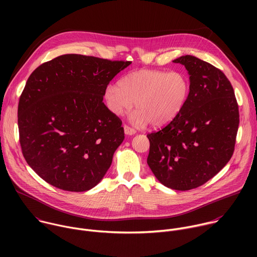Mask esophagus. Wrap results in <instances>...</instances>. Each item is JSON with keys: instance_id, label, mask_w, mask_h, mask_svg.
I'll list each match as a JSON object with an SVG mask.
<instances>
[{"instance_id": "esophagus-1", "label": "esophagus", "mask_w": 257, "mask_h": 257, "mask_svg": "<svg viewBox=\"0 0 257 257\" xmlns=\"http://www.w3.org/2000/svg\"><path fill=\"white\" fill-rule=\"evenodd\" d=\"M124 132H125V134H127V135H133V134L136 133L135 129L131 128V127L128 126V125H124Z\"/></svg>"}]
</instances>
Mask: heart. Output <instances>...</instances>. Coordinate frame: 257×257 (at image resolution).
Returning <instances> with one entry per match:
<instances>
[{
  "label": "heart",
  "mask_w": 257,
  "mask_h": 257,
  "mask_svg": "<svg viewBox=\"0 0 257 257\" xmlns=\"http://www.w3.org/2000/svg\"><path fill=\"white\" fill-rule=\"evenodd\" d=\"M190 92V81L180 71L139 70L108 84L103 98L109 111L121 116L133 107L131 121L139 126L151 123L160 128L171 124L184 109Z\"/></svg>",
  "instance_id": "1"
}]
</instances>
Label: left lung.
<instances>
[{
    "instance_id": "1",
    "label": "left lung",
    "mask_w": 257,
    "mask_h": 257,
    "mask_svg": "<svg viewBox=\"0 0 257 257\" xmlns=\"http://www.w3.org/2000/svg\"><path fill=\"white\" fill-rule=\"evenodd\" d=\"M173 62L188 71L190 92L171 124L148 134V165L163 185L185 191L203 185L232 158L239 108L233 86L221 70L190 55Z\"/></svg>"
}]
</instances>
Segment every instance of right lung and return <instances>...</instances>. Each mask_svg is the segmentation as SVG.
<instances>
[{
    "label": "right lung",
    "mask_w": 257,
    "mask_h": 257,
    "mask_svg": "<svg viewBox=\"0 0 257 257\" xmlns=\"http://www.w3.org/2000/svg\"><path fill=\"white\" fill-rule=\"evenodd\" d=\"M130 64L69 54L31 73L18 104L20 145L29 167L49 184L87 191L111 167L125 136L103 92Z\"/></svg>",
    "instance_id": "right-lung-1"
}]
</instances>
